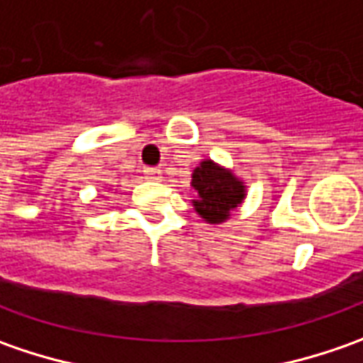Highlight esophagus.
Here are the masks:
<instances>
[{
  "label": "esophagus",
  "instance_id": "obj_1",
  "mask_svg": "<svg viewBox=\"0 0 363 363\" xmlns=\"http://www.w3.org/2000/svg\"><path fill=\"white\" fill-rule=\"evenodd\" d=\"M145 175L147 179H151V182H160L161 169H157V167H149V169H145Z\"/></svg>",
  "mask_w": 363,
  "mask_h": 363
}]
</instances>
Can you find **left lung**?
I'll return each instance as SVG.
<instances>
[{"mask_svg": "<svg viewBox=\"0 0 363 363\" xmlns=\"http://www.w3.org/2000/svg\"><path fill=\"white\" fill-rule=\"evenodd\" d=\"M191 186L198 191V198L191 200L196 214L212 226L224 224L248 194L244 179L212 160L200 161L191 174Z\"/></svg>", "mask_w": 363, "mask_h": 363, "instance_id": "8db88e82", "label": "left lung"}]
</instances>
